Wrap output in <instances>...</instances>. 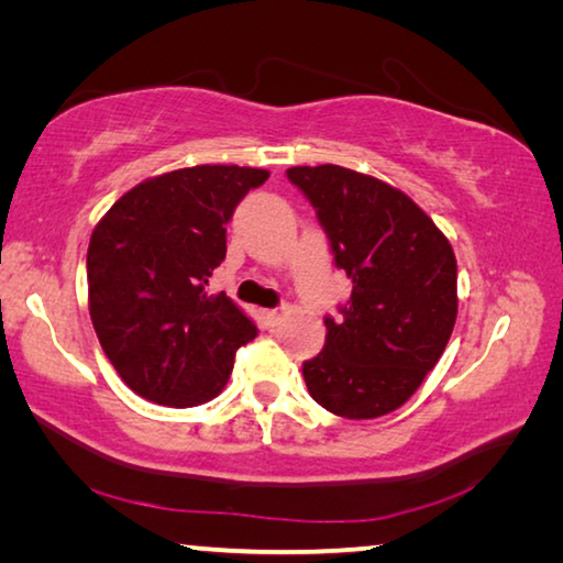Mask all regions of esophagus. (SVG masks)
Here are the masks:
<instances>
[{
    "mask_svg": "<svg viewBox=\"0 0 563 563\" xmlns=\"http://www.w3.org/2000/svg\"><path fill=\"white\" fill-rule=\"evenodd\" d=\"M283 318H285L283 310H265V312H263V320H265V325H268V328L280 325Z\"/></svg>",
    "mask_w": 563,
    "mask_h": 563,
    "instance_id": "1",
    "label": "esophagus"
}]
</instances>
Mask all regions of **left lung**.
<instances>
[{
  "instance_id": "1",
  "label": "left lung",
  "mask_w": 563,
  "mask_h": 563,
  "mask_svg": "<svg viewBox=\"0 0 563 563\" xmlns=\"http://www.w3.org/2000/svg\"><path fill=\"white\" fill-rule=\"evenodd\" d=\"M352 280L342 320L302 365L310 397L345 419L395 412L417 393L456 320V258L446 235L402 190L352 168L292 166Z\"/></svg>"
}]
</instances>
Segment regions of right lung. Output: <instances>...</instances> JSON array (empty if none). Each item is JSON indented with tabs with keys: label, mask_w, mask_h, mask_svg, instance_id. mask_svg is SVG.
I'll return each instance as SVG.
<instances>
[{
	"label": "right lung",
	"mask_w": 563,
	"mask_h": 563,
	"mask_svg": "<svg viewBox=\"0 0 563 563\" xmlns=\"http://www.w3.org/2000/svg\"><path fill=\"white\" fill-rule=\"evenodd\" d=\"M251 166H190L141 180L93 228L89 316L133 393L196 407L223 393L235 350L258 335L225 292L206 290L225 258V223L251 188Z\"/></svg>",
	"instance_id": "1"
}]
</instances>
